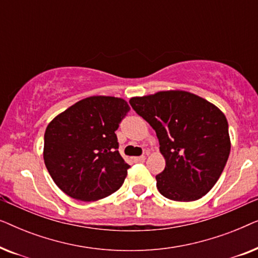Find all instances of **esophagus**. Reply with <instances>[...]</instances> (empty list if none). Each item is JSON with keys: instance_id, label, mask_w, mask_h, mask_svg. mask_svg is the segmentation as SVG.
<instances>
[{"instance_id": "34e87169", "label": "esophagus", "mask_w": 258, "mask_h": 258, "mask_svg": "<svg viewBox=\"0 0 258 258\" xmlns=\"http://www.w3.org/2000/svg\"><path fill=\"white\" fill-rule=\"evenodd\" d=\"M144 161H146V156L134 157V162H136V163H141V162H144Z\"/></svg>"}]
</instances>
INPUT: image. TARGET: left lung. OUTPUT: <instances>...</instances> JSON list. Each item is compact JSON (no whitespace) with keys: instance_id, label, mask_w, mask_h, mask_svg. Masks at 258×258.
<instances>
[{"instance_id":"obj_1","label":"left lung","mask_w":258,"mask_h":258,"mask_svg":"<svg viewBox=\"0 0 258 258\" xmlns=\"http://www.w3.org/2000/svg\"><path fill=\"white\" fill-rule=\"evenodd\" d=\"M156 132L164 170L158 191L179 202L196 201L218 181L230 154L228 121L210 102L188 91H160L129 101Z\"/></svg>"}]
</instances>
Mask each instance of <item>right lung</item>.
Here are the masks:
<instances>
[{
    "mask_svg": "<svg viewBox=\"0 0 258 258\" xmlns=\"http://www.w3.org/2000/svg\"><path fill=\"white\" fill-rule=\"evenodd\" d=\"M129 110L122 98L91 96L49 123L44 133V163L63 192L89 202L121 188L130 165L118 153L115 132Z\"/></svg>",
    "mask_w": 258,
    "mask_h": 258,
    "instance_id": "right-lung-1",
    "label": "right lung"
}]
</instances>
